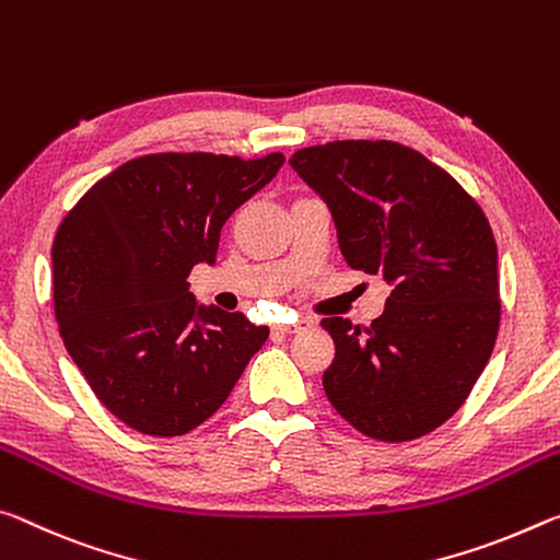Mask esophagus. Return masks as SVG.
Here are the masks:
<instances>
[{"label": "esophagus", "mask_w": 560, "mask_h": 560, "mask_svg": "<svg viewBox=\"0 0 560 560\" xmlns=\"http://www.w3.org/2000/svg\"><path fill=\"white\" fill-rule=\"evenodd\" d=\"M305 327H307L305 319H298V323H280V325H275L272 329H275V332H282V335H292V332H300V329H305Z\"/></svg>", "instance_id": "34e87169"}]
</instances>
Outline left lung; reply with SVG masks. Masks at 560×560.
I'll use <instances>...</instances> for the list:
<instances>
[{
  "instance_id": "obj_1",
  "label": "left lung",
  "mask_w": 560,
  "mask_h": 560,
  "mask_svg": "<svg viewBox=\"0 0 560 560\" xmlns=\"http://www.w3.org/2000/svg\"><path fill=\"white\" fill-rule=\"evenodd\" d=\"M290 166L325 200L354 270L392 288L370 327L325 317L332 407L380 442H411L459 409L499 335V253L481 206L444 168L394 141H332Z\"/></svg>"
}]
</instances>
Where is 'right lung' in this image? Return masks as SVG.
<instances>
[{
  "instance_id": "right-lung-1",
  "label": "right lung",
  "mask_w": 560,
  "mask_h": 560,
  "mask_svg": "<svg viewBox=\"0 0 560 560\" xmlns=\"http://www.w3.org/2000/svg\"><path fill=\"white\" fill-rule=\"evenodd\" d=\"M282 153L243 161L151 153L91 186L51 247L59 335L101 405L149 436L213 417L270 329L196 305L188 275L220 228L275 178Z\"/></svg>"
}]
</instances>
